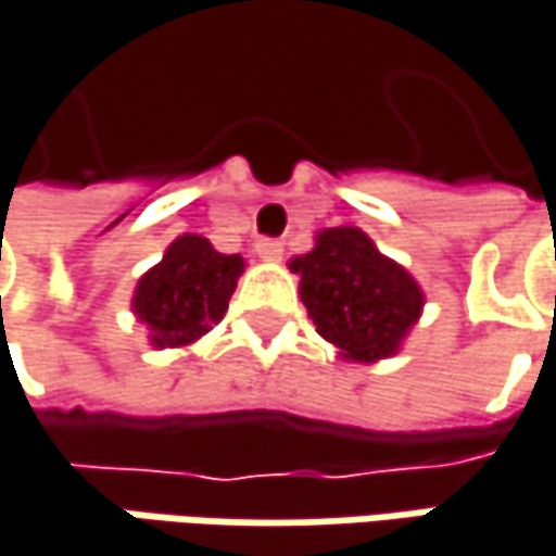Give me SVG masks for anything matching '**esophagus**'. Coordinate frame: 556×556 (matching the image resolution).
Masks as SVG:
<instances>
[{
	"label": "esophagus",
	"mask_w": 556,
	"mask_h": 556,
	"mask_svg": "<svg viewBox=\"0 0 556 556\" xmlns=\"http://www.w3.org/2000/svg\"><path fill=\"white\" fill-rule=\"evenodd\" d=\"M254 251H257L261 261H279L282 257V242L279 239H257Z\"/></svg>",
	"instance_id": "1"
}]
</instances>
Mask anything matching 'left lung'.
I'll list each match as a JSON object with an SVG mask.
<instances>
[{
	"label": "left lung",
	"mask_w": 556,
	"mask_h": 556,
	"mask_svg": "<svg viewBox=\"0 0 556 556\" xmlns=\"http://www.w3.org/2000/svg\"><path fill=\"white\" fill-rule=\"evenodd\" d=\"M317 333L349 362H377L393 352L425 308V292L406 267L383 257L355 229H320L308 254L289 264Z\"/></svg>",
	"instance_id": "left-lung-1"
}]
</instances>
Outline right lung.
<instances>
[{
	"instance_id": "1",
	"label": "right lung",
	"mask_w": 556,
	"mask_h": 556,
	"mask_svg": "<svg viewBox=\"0 0 556 556\" xmlns=\"http://www.w3.org/2000/svg\"><path fill=\"white\" fill-rule=\"evenodd\" d=\"M242 270V254H219L204 236H179L163 261L138 279L131 299L138 320L148 324L150 343L176 349L201 340L223 320Z\"/></svg>"
}]
</instances>
